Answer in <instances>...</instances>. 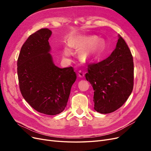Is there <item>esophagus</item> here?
Listing matches in <instances>:
<instances>
[{
    "mask_svg": "<svg viewBox=\"0 0 151 151\" xmlns=\"http://www.w3.org/2000/svg\"><path fill=\"white\" fill-rule=\"evenodd\" d=\"M78 76L80 77H84V73L82 71V70H79L78 72Z\"/></svg>",
    "mask_w": 151,
    "mask_h": 151,
    "instance_id": "1",
    "label": "esophagus"
}]
</instances>
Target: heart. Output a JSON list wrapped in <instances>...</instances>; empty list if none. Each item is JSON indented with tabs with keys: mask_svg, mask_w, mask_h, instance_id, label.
I'll return each instance as SVG.
<instances>
[{
	"mask_svg": "<svg viewBox=\"0 0 151 151\" xmlns=\"http://www.w3.org/2000/svg\"><path fill=\"white\" fill-rule=\"evenodd\" d=\"M103 40L98 39L96 36L90 35H76L68 40L69 46L76 48L81 49L79 57L84 62L93 61L96 57L102 45ZM68 45L63 47V54L65 56H70L72 54L71 50Z\"/></svg>",
	"mask_w": 151,
	"mask_h": 151,
	"instance_id": "obj_1",
	"label": "heart"
}]
</instances>
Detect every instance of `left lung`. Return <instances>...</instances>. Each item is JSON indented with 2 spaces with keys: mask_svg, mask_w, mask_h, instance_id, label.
<instances>
[{
  "mask_svg": "<svg viewBox=\"0 0 151 151\" xmlns=\"http://www.w3.org/2000/svg\"><path fill=\"white\" fill-rule=\"evenodd\" d=\"M85 76L94 89V109L106 114L125 103L134 87V62L129 48L118 35L115 49L106 59L88 65Z\"/></svg>",
  "mask_w": 151,
  "mask_h": 151,
  "instance_id": "8db88e82",
  "label": "left lung"
}]
</instances>
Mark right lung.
Here are the masks:
<instances>
[{
  "label": "right lung",
  "instance_id": "add662e5",
  "mask_svg": "<svg viewBox=\"0 0 151 151\" xmlns=\"http://www.w3.org/2000/svg\"><path fill=\"white\" fill-rule=\"evenodd\" d=\"M52 32L41 29L22 45L17 60V76L22 97L35 110L55 115L64 110L76 74L72 67L54 64L48 42Z\"/></svg>",
  "mask_w": 151,
  "mask_h": 151
}]
</instances>
